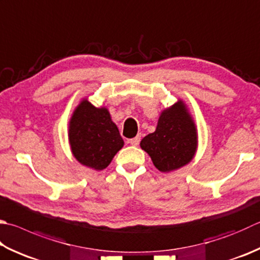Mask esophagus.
Here are the masks:
<instances>
[{"label":"esophagus","mask_w":260,"mask_h":260,"mask_svg":"<svg viewBox=\"0 0 260 260\" xmlns=\"http://www.w3.org/2000/svg\"><path fill=\"white\" fill-rule=\"evenodd\" d=\"M129 143H130L132 146H138L139 143H140V136H137V137H135V138L130 139Z\"/></svg>","instance_id":"esophagus-1"}]
</instances>
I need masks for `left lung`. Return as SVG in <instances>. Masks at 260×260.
I'll return each instance as SVG.
<instances>
[{
	"label": "left lung",
	"mask_w": 260,
	"mask_h": 260,
	"mask_svg": "<svg viewBox=\"0 0 260 260\" xmlns=\"http://www.w3.org/2000/svg\"><path fill=\"white\" fill-rule=\"evenodd\" d=\"M140 147L160 172L178 170L192 159L197 130L182 101L161 112L155 132L147 135Z\"/></svg>",
	"instance_id": "8db88e82"
}]
</instances>
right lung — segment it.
Wrapping results in <instances>:
<instances>
[{
	"mask_svg": "<svg viewBox=\"0 0 260 260\" xmlns=\"http://www.w3.org/2000/svg\"><path fill=\"white\" fill-rule=\"evenodd\" d=\"M69 141L77 160L96 171L107 168L124 144L107 109H97L87 100L73 112Z\"/></svg>",
	"mask_w": 260,
	"mask_h": 260,
	"instance_id": "obj_1",
	"label": "right lung"
}]
</instances>
